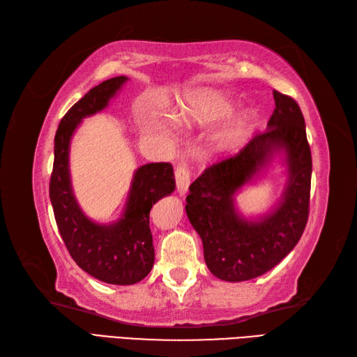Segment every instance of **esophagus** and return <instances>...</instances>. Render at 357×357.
Here are the masks:
<instances>
[{"label": "esophagus", "instance_id": "34e87169", "mask_svg": "<svg viewBox=\"0 0 357 357\" xmlns=\"http://www.w3.org/2000/svg\"><path fill=\"white\" fill-rule=\"evenodd\" d=\"M190 178H192V168L188 163H178L176 167V181H177V190L183 195L190 185Z\"/></svg>", "mask_w": 357, "mask_h": 357}]
</instances>
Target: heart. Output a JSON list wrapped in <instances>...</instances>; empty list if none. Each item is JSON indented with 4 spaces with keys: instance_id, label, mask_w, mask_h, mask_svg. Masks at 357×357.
I'll return each mask as SVG.
<instances>
[{
    "instance_id": "heart-1",
    "label": "heart",
    "mask_w": 357,
    "mask_h": 357,
    "mask_svg": "<svg viewBox=\"0 0 357 357\" xmlns=\"http://www.w3.org/2000/svg\"><path fill=\"white\" fill-rule=\"evenodd\" d=\"M230 104L213 95H199L189 102L183 119L198 126H212L227 115ZM251 112L238 110L225 118L212 135V144L218 151L227 153L244 142L251 127Z\"/></svg>"
}]
</instances>
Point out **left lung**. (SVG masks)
<instances>
[{"label": "left lung", "instance_id": "1", "mask_svg": "<svg viewBox=\"0 0 357 357\" xmlns=\"http://www.w3.org/2000/svg\"><path fill=\"white\" fill-rule=\"evenodd\" d=\"M275 107L268 128L241 150L221 154L189 186L186 213L203 241L204 260L225 282L255 279L274 268L297 245L306 229L310 203L312 154L298 102L273 91ZM287 151L290 181L284 202L259 223L241 220L232 194L261 169L275 149Z\"/></svg>", "mask_w": 357, "mask_h": 357}]
</instances>
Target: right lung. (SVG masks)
<instances>
[{"instance_id": "add662e5", "label": "right lung", "mask_w": 357, "mask_h": 357, "mask_svg": "<svg viewBox=\"0 0 357 357\" xmlns=\"http://www.w3.org/2000/svg\"><path fill=\"white\" fill-rule=\"evenodd\" d=\"M127 77L119 75L95 86L60 121L54 137V163L50 198L54 218L69 255L83 271L110 284H133L151 271L154 264L150 211L155 202L176 189L171 163H149L135 174L124 218L98 225L86 218L73 195L69 181V141L78 123L107 106Z\"/></svg>"}]
</instances>
